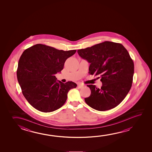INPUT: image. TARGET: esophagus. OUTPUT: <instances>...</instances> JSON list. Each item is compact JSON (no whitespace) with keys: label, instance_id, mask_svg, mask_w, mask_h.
I'll return each instance as SVG.
<instances>
[{"label":"esophagus","instance_id":"obj_1","mask_svg":"<svg viewBox=\"0 0 152 152\" xmlns=\"http://www.w3.org/2000/svg\"><path fill=\"white\" fill-rule=\"evenodd\" d=\"M77 87L80 88L83 87V85L82 84H77Z\"/></svg>","mask_w":152,"mask_h":152}]
</instances>
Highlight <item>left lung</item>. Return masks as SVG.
Returning a JSON list of instances; mask_svg holds the SVG:
<instances>
[{
	"label": "left lung",
	"instance_id": "1",
	"mask_svg": "<svg viewBox=\"0 0 152 152\" xmlns=\"http://www.w3.org/2000/svg\"><path fill=\"white\" fill-rule=\"evenodd\" d=\"M80 57L90 63L88 73L101 77L102 87L87 85L91 94L85 98L90 107L106 111L116 107L131 88L134 64L126 49L120 43L105 41L77 50Z\"/></svg>",
	"mask_w": 152,
	"mask_h": 152
}]
</instances>
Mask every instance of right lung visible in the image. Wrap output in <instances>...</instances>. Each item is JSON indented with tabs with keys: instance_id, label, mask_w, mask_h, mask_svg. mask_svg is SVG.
<instances>
[{
	"instance_id": "1",
	"label": "right lung",
	"mask_w": 152,
	"mask_h": 152,
	"mask_svg": "<svg viewBox=\"0 0 152 152\" xmlns=\"http://www.w3.org/2000/svg\"><path fill=\"white\" fill-rule=\"evenodd\" d=\"M76 52L37 44L23 52L17 77L23 94L33 107L50 112L65 104L68 92L77 84L72 81L63 83L57 80L55 75L63 69L66 60Z\"/></svg>"
}]
</instances>
